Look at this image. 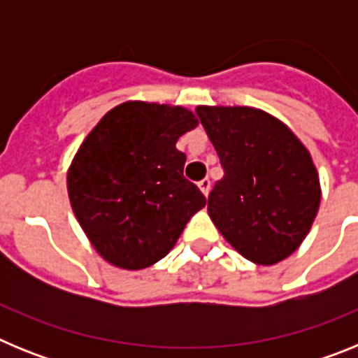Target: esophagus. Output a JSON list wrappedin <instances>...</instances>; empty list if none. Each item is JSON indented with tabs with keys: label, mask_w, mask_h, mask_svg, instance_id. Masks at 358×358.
<instances>
[{
	"label": "esophagus",
	"mask_w": 358,
	"mask_h": 358,
	"mask_svg": "<svg viewBox=\"0 0 358 358\" xmlns=\"http://www.w3.org/2000/svg\"><path fill=\"white\" fill-rule=\"evenodd\" d=\"M199 188H201V192L208 197V194H210V189H211V181L208 179V177H204L202 181H199Z\"/></svg>",
	"instance_id": "obj_1"
}]
</instances>
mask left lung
<instances>
[{"label": "left lung", "instance_id": "1", "mask_svg": "<svg viewBox=\"0 0 358 358\" xmlns=\"http://www.w3.org/2000/svg\"><path fill=\"white\" fill-rule=\"evenodd\" d=\"M195 113L224 169L208 197L213 224L252 264L285 260L308 235L321 204L310 152L262 109L199 106Z\"/></svg>", "mask_w": 358, "mask_h": 358}]
</instances>
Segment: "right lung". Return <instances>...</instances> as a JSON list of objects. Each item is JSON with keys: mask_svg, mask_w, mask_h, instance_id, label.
I'll use <instances>...</instances> for the list:
<instances>
[{"mask_svg": "<svg viewBox=\"0 0 358 358\" xmlns=\"http://www.w3.org/2000/svg\"><path fill=\"white\" fill-rule=\"evenodd\" d=\"M199 125L179 106L125 102L85 136L68 170L73 213L96 252L127 271L169 255L206 197L185 176L176 148Z\"/></svg>", "mask_w": 358, "mask_h": 358, "instance_id": "1", "label": "right lung"}]
</instances>
